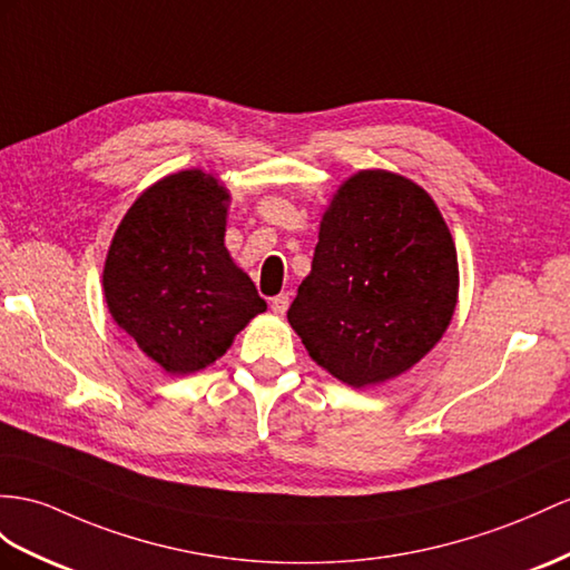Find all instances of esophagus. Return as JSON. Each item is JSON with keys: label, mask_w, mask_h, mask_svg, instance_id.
Instances as JSON below:
<instances>
[{"label": "esophagus", "mask_w": 570, "mask_h": 570, "mask_svg": "<svg viewBox=\"0 0 570 570\" xmlns=\"http://www.w3.org/2000/svg\"><path fill=\"white\" fill-rule=\"evenodd\" d=\"M269 305H272V311H274L276 315H284V313L288 311V294H279V296H274Z\"/></svg>", "instance_id": "esophagus-1"}]
</instances>
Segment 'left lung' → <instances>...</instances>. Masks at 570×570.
<instances>
[{"mask_svg":"<svg viewBox=\"0 0 570 570\" xmlns=\"http://www.w3.org/2000/svg\"><path fill=\"white\" fill-rule=\"evenodd\" d=\"M458 253L424 187L361 170L320 222L311 274L288 323L311 358L352 387L392 381L443 337L458 303Z\"/></svg>","mask_w":570,"mask_h":570,"instance_id":"left-lung-1","label":"left lung"}]
</instances>
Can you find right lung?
<instances>
[{
  "mask_svg": "<svg viewBox=\"0 0 570 570\" xmlns=\"http://www.w3.org/2000/svg\"><path fill=\"white\" fill-rule=\"evenodd\" d=\"M228 189L197 168L166 175L137 197L104 267L118 327L170 375L212 366L267 303L224 236Z\"/></svg>",
  "mask_w": 570,
  "mask_h": 570,
  "instance_id": "right-lung-1",
  "label": "right lung"
}]
</instances>
